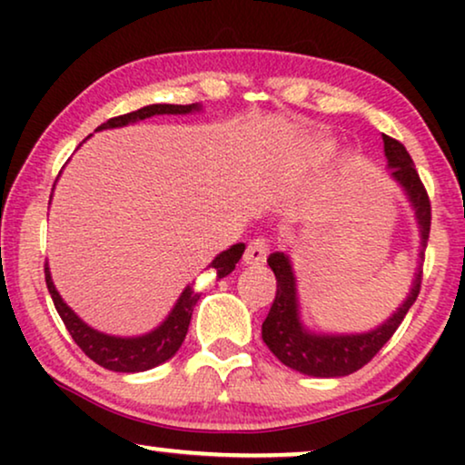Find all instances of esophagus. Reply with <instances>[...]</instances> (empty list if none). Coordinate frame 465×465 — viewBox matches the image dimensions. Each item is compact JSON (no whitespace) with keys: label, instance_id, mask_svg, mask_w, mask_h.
Segmentation results:
<instances>
[{"label":"esophagus","instance_id":"esophagus-1","mask_svg":"<svg viewBox=\"0 0 465 465\" xmlns=\"http://www.w3.org/2000/svg\"><path fill=\"white\" fill-rule=\"evenodd\" d=\"M269 250H271L269 241L262 239V237L253 239V241H250V245H247V250L243 253V262L250 264V266L264 264L266 256H269Z\"/></svg>","mask_w":465,"mask_h":465}]
</instances>
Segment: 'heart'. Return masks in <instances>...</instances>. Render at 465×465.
<instances>
[{
    "mask_svg": "<svg viewBox=\"0 0 465 465\" xmlns=\"http://www.w3.org/2000/svg\"><path fill=\"white\" fill-rule=\"evenodd\" d=\"M330 154H332V143H317L315 145V156L320 158V161H326Z\"/></svg>",
    "mask_w": 465,
    "mask_h": 465,
    "instance_id": "heart-1",
    "label": "heart"
}]
</instances>
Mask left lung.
Listing matches in <instances>:
<instances>
[{
    "mask_svg": "<svg viewBox=\"0 0 465 465\" xmlns=\"http://www.w3.org/2000/svg\"><path fill=\"white\" fill-rule=\"evenodd\" d=\"M387 167L391 169V177L404 188L406 196L415 209L419 228H421V262L425 247L430 239L431 226V205L428 190H425L421 177H419L415 164L404 143L390 135H383ZM269 266L277 277V294L272 307L262 323V341L279 361L309 377H347L361 366H366L381 347L391 339L400 323L415 304L419 290H421L423 271L415 272L411 294L400 304V309L377 330L364 334H313L301 323L298 317V298H296V277L292 271L290 258L283 252L271 253Z\"/></svg>",
    "mask_w": 465,
    "mask_h": 465,
    "instance_id": "8db88e82",
    "label": "left lung"
}]
</instances>
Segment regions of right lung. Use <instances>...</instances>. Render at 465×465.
I'll return each instance as SVG.
<instances>
[{
  "label": "right lung",
  "instance_id": "right-lung-1",
  "mask_svg": "<svg viewBox=\"0 0 465 465\" xmlns=\"http://www.w3.org/2000/svg\"><path fill=\"white\" fill-rule=\"evenodd\" d=\"M196 110H201L196 104L145 105L137 112L110 118L107 123L97 126V131L116 129V126L137 123V120L156 116V114H188ZM243 252H245V245L237 243L232 245L231 250L222 252L220 256H215L213 262L209 264V269H213L215 272V279H222L226 277L228 272H232L234 264L239 262V258L243 256ZM44 272H46V285H48L50 296H53L56 313L61 315V320L65 323L67 332L72 334L75 345H78L93 361H97L99 366H104L107 371H114V372H143L158 364H163V361H167L169 358H173L177 349L182 347L183 339H186L190 320H193L194 304L201 298L199 292L194 290V283L188 285V288L182 292V296L177 298L175 307L169 313L167 320H164L156 330H152V332L143 336H135V339H120V336L97 332L94 328L86 326V323L67 307L59 292H56L53 277H50V271H48V262L44 264Z\"/></svg>",
  "mask_w": 465,
  "mask_h": 465
}]
</instances>
